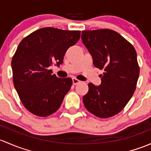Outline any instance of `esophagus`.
Here are the masks:
<instances>
[{
    "label": "esophagus",
    "mask_w": 151,
    "mask_h": 151,
    "mask_svg": "<svg viewBox=\"0 0 151 151\" xmlns=\"http://www.w3.org/2000/svg\"><path fill=\"white\" fill-rule=\"evenodd\" d=\"M72 82H73V85H77V84L80 83V81L77 80V79L75 78V77H74V78H72Z\"/></svg>",
    "instance_id": "1"
}]
</instances>
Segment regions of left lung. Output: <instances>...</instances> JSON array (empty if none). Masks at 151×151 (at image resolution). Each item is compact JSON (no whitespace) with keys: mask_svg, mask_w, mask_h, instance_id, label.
I'll return each instance as SVG.
<instances>
[{"mask_svg":"<svg viewBox=\"0 0 151 151\" xmlns=\"http://www.w3.org/2000/svg\"><path fill=\"white\" fill-rule=\"evenodd\" d=\"M81 37L94 66L104 70L99 86L88 84L83 104L97 117L114 116L126 106L137 86L139 67L135 49L121 35L109 29L83 30Z\"/></svg>","mask_w":151,"mask_h":151,"instance_id":"left-lung-1","label":"left lung"}]
</instances>
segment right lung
Instances as JSON below:
<instances>
[{
  "mask_svg": "<svg viewBox=\"0 0 151 151\" xmlns=\"http://www.w3.org/2000/svg\"><path fill=\"white\" fill-rule=\"evenodd\" d=\"M80 37L79 30L44 27L19 44L12 60L14 85L27 110L45 117L55 113L70 90V77L58 78L49 67L63 63L69 47Z\"/></svg>",
  "mask_w": 151,
  "mask_h": 151,
  "instance_id": "1",
  "label": "right lung"
}]
</instances>
